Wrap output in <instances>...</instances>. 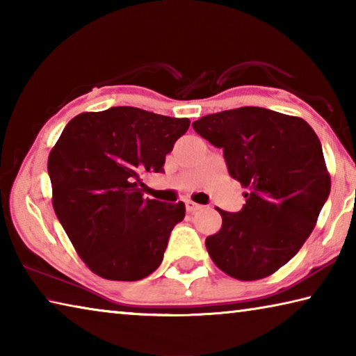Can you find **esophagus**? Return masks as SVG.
<instances>
[{
	"instance_id": "34e87169",
	"label": "esophagus",
	"mask_w": 356,
	"mask_h": 356,
	"mask_svg": "<svg viewBox=\"0 0 356 356\" xmlns=\"http://www.w3.org/2000/svg\"><path fill=\"white\" fill-rule=\"evenodd\" d=\"M185 209H186V212H188V213H193V212H197V210L202 209V206H200V204L193 202L190 200H186L185 201Z\"/></svg>"
}]
</instances>
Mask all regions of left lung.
Here are the masks:
<instances>
[{
    "label": "left lung",
    "instance_id": "1",
    "mask_svg": "<svg viewBox=\"0 0 356 356\" xmlns=\"http://www.w3.org/2000/svg\"><path fill=\"white\" fill-rule=\"evenodd\" d=\"M222 149L227 171L245 188L237 213L216 209L222 225L206 246L216 267L240 281L273 275L297 254L328 200L322 144L301 118L242 106L193 122Z\"/></svg>",
    "mask_w": 356,
    "mask_h": 356
}]
</instances>
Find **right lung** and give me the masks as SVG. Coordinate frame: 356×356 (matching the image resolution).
Wrapping results in <instances>:
<instances>
[{
  "label": "right lung",
  "mask_w": 356,
  "mask_h": 356,
  "mask_svg": "<svg viewBox=\"0 0 356 356\" xmlns=\"http://www.w3.org/2000/svg\"><path fill=\"white\" fill-rule=\"evenodd\" d=\"M186 118L134 106L81 113L48 156L53 209L81 261L113 281H138L163 261L185 204L143 196L141 177L163 171Z\"/></svg>",
  "instance_id": "right-lung-1"
}]
</instances>
